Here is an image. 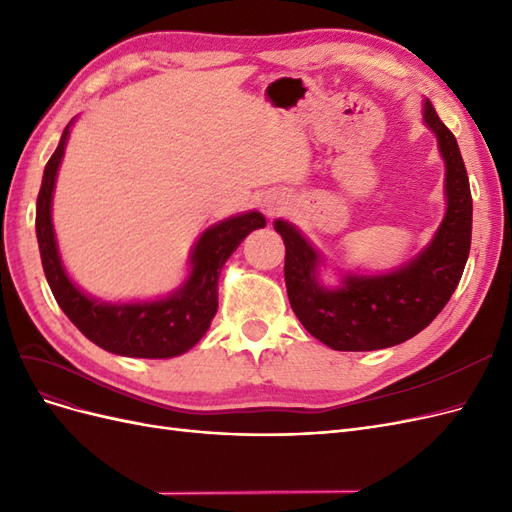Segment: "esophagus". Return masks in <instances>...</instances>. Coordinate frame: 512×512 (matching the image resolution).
<instances>
[{
  "mask_svg": "<svg viewBox=\"0 0 512 512\" xmlns=\"http://www.w3.org/2000/svg\"><path fill=\"white\" fill-rule=\"evenodd\" d=\"M267 211H269V215H273V213L277 211V205H273V203H271V205H267Z\"/></svg>",
  "mask_w": 512,
  "mask_h": 512,
  "instance_id": "obj_1",
  "label": "esophagus"
}]
</instances>
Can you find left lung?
I'll use <instances>...</instances> for the list:
<instances>
[{"mask_svg":"<svg viewBox=\"0 0 512 512\" xmlns=\"http://www.w3.org/2000/svg\"><path fill=\"white\" fill-rule=\"evenodd\" d=\"M425 123L436 132L446 164V215L427 245L404 269L389 275H348L337 290L316 280L318 254L301 232L277 220L286 245V290L303 327L333 350H380L421 333L455 292L472 241V194L455 134L427 100Z\"/></svg>","mask_w":512,"mask_h":512,"instance_id":"1","label":"left lung"}]
</instances>
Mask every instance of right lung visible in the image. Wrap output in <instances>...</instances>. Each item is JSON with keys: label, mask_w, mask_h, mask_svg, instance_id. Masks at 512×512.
Returning <instances> with one entry per match:
<instances>
[{"label": "right lung", "mask_w": 512, "mask_h": 512, "mask_svg": "<svg viewBox=\"0 0 512 512\" xmlns=\"http://www.w3.org/2000/svg\"><path fill=\"white\" fill-rule=\"evenodd\" d=\"M68 128L44 166V177L36 203V235L42 269L53 297L87 339L96 346L138 359H168L190 350L209 329L218 312V277L224 262L241 241L256 228H265V218L250 211L205 230L192 252V273L168 299L149 303L108 305L89 299L76 288L61 267L51 222V200L57 168L64 158Z\"/></svg>", "instance_id": "obj_1"}]
</instances>
